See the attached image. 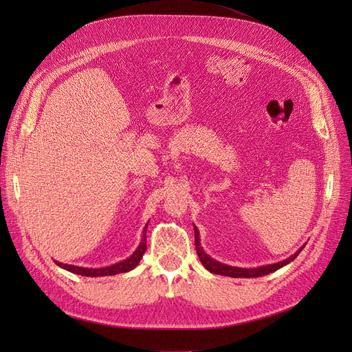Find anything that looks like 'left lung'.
I'll return each instance as SVG.
<instances>
[{"mask_svg":"<svg viewBox=\"0 0 352 352\" xmlns=\"http://www.w3.org/2000/svg\"><path fill=\"white\" fill-rule=\"evenodd\" d=\"M194 230H195V248H197V254L199 257V261L202 263V265L204 267L214 273V274H221V276H229V278H260V276H264V274H269V273H273L276 270H279L280 267H283V265L289 264L291 261H294L296 258V255L301 252V250L304 248H300L298 250L294 255H291L289 258H286L283 261H279V263H274V264H269V265H263V267H255V269H242V267H233V265H228V264H223V263H219L216 260H212L210 255H207L204 252V250H202L201 247V242H199V232L197 229V226H194Z\"/></svg>","mask_w":352,"mask_h":352,"instance_id":"1","label":"left lung"}]
</instances>
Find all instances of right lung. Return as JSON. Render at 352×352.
<instances>
[{
  "mask_svg": "<svg viewBox=\"0 0 352 352\" xmlns=\"http://www.w3.org/2000/svg\"><path fill=\"white\" fill-rule=\"evenodd\" d=\"M146 228H148V223L142 232V239L140 247L136 248V251L131 255L129 258H126L120 263H116L113 265H109V267H100V269H88V267H78V265H72V264H63L60 261H56L57 265H60L61 269L69 270L72 273H76L80 276H88V278H98V276H113V274H119V273H126V272H131L132 269H135L138 264H140L142 255L146 250Z\"/></svg>",
  "mask_w": 352,
  "mask_h": 352,
  "instance_id": "add662e5",
  "label": "right lung"
}]
</instances>
